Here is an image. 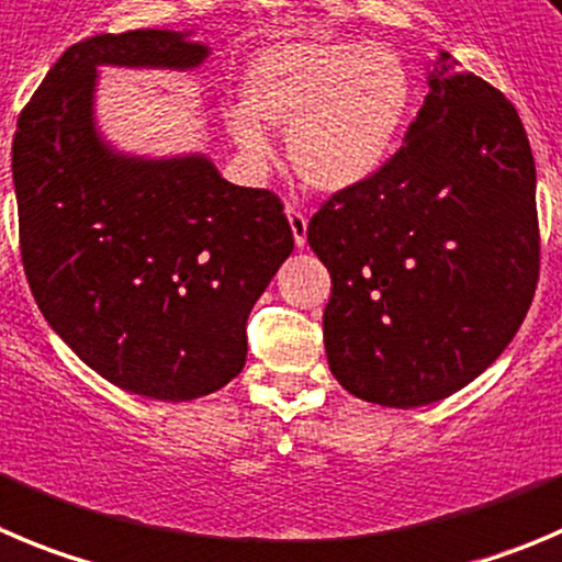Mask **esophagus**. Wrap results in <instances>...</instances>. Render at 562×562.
<instances>
[{"label":"esophagus","mask_w":562,"mask_h":562,"mask_svg":"<svg viewBox=\"0 0 562 562\" xmlns=\"http://www.w3.org/2000/svg\"><path fill=\"white\" fill-rule=\"evenodd\" d=\"M288 222H291V233H293V244L296 249H305L307 246V216L299 207H288Z\"/></svg>","instance_id":"esophagus-1"}]
</instances>
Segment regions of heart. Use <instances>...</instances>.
<instances>
[{"label":"heart","instance_id":"obj_1","mask_svg":"<svg viewBox=\"0 0 562 562\" xmlns=\"http://www.w3.org/2000/svg\"><path fill=\"white\" fill-rule=\"evenodd\" d=\"M244 110L227 115L238 149L271 157L263 127H288V160L313 191L371 180L400 146L416 102L402 52L369 41L296 38L263 49L240 82Z\"/></svg>","mask_w":562,"mask_h":562}]
</instances>
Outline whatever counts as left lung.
<instances>
[{
    "label": "left lung",
    "instance_id": "1",
    "mask_svg": "<svg viewBox=\"0 0 562 562\" xmlns=\"http://www.w3.org/2000/svg\"><path fill=\"white\" fill-rule=\"evenodd\" d=\"M405 144L307 227L333 277L335 380L382 407L447 400L494 363L538 285L535 160L516 108L440 52Z\"/></svg>",
    "mask_w": 562,
    "mask_h": 562
}]
</instances>
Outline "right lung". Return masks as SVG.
<instances>
[{
  "mask_svg": "<svg viewBox=\"0 0 562 562\" xmlns=\"http://www.w3.org/2000/svg\"><path fill=\"white\" fill-rule=\"evenodd\" d=\"M207 55L177 30L80 41L13 138L21 260L41 313L99 376L157 402L240 374L246 318L293 251L271 191L233 186L207 155H127L99 133V68L193 71Z\"/></svg>",
  "mask_w": 562,
  "mask_h": 562,
  "instance_id": "1",
  "label": "right lung"
}]
</instances>
